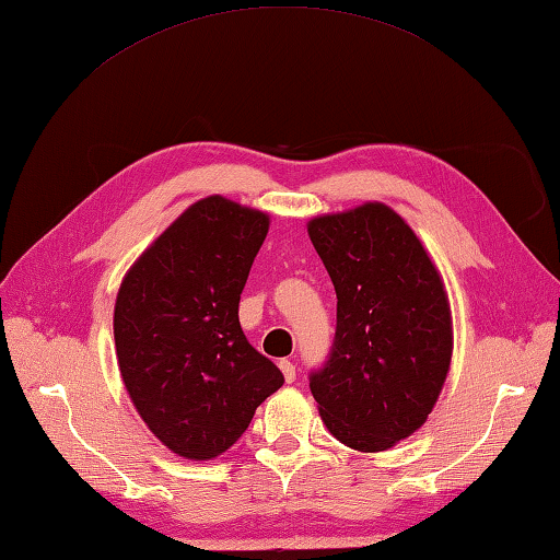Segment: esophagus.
<instances>
[{"instance_id":"34e87169","label":"esophagus","mask_w":560,"mask_h":560,"mask_svg":"<svg viewBox=\"0 0 560 560\" xmlns=\"http://www.w3.org/2000/svg\"><path fill=\"white\" fill-rule=\"evenodd\" d=\"M279 368L283 372V380L289 382V384H293L295 382V365H293V362L291 360H281Z\"/></svg>"}]
</instances>
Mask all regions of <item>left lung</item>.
I'll use <instances>...</instances> for the list:
<instances>
[{
	"label": "left lung",
	"instance_id": "8db88e82",
	"mask_svg": "<svg viewBox=\"0 0 560 560\" xmlns=\"http://www.w3.org/2000/svg\"><path fill=\"white\" fill-rule=\"evenodd\" d=\"M307 233L339 298L334 343L310 372V392L341 444L386 451L424 424L446 382L453 336L444 283L386 205L317 217Z\"/></svg>",
	"mask_w": 560,
	"mask_h": 560
}]
</instances>
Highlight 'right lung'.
Returning a JSON list of instances; mask_svg holds the SVG:
<instances>
[{"instance_id":"obj_1","label":"right lung","mask_w":560,"mask_h":560,"mask_svg":"<svg viewBox=\"0 0 560 560\" xmlns=\"http://www.w3.org/2000/svg\"><path fill=\"white\" fill-rule=\"evenodd\" d=\"M267 229L262 212L205 198L140 255L116 295L124 384L152 434L188 460L236 444L259 402L283 384L238 322Z\"/></svg>"}]
</instances>
